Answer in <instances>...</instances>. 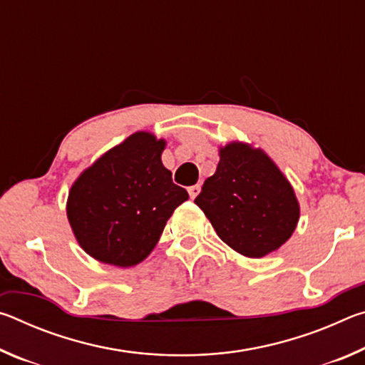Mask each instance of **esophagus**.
Returning <instances> with one entry per match:
<instances>
[{
    "instance_id": "1",
    "label": "esophagus",
    "mask_w": 365,
    "mask_h": 365,
    "mask_svg": "<svg viewBox=\"0 0 365 365\" xmlns=\"http://www.w3.org/2000/svg\"><path fill=\"white\" fill-rule=\"evenodd\" d=\"M200 191H201V185L200 183H196V185H193V187H190L188 188V193H190L191 200H195V197L197 196V193H200Z\"/></svg>"
}]
</instances>
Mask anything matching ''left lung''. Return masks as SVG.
Here are the masks:
<instances>
[{
	"instance_id": "obj_1",
	"label": "left lung",
	"mask_w": 365,
	"mask_h": 365,
	"mask_svg": "<svg viewBox=\"0 0 365 365\" xmlns=\"http://www.w3.org/2000/svg\"><path fill=\"white\" fill-rule=\"evenodd\" d=\"M196 206L222 242L248 257H262L292 237L299 206L292 185L261 150L230 143L220 150Z\"/></svg>"
}]
</instances>
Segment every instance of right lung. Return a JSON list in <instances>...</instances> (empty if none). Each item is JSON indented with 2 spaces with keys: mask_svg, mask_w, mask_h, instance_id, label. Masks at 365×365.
Returning a JSON list of instances; mask_svg holds the SVG:
<instances>
[{
  "mask_svg": "<svg viewBox=\"0 0 365 365\" xmlns=\"http://www.w3.org/2000/svg\"><path fill=\"white\" fill-rule=\"evenodd\" d=\"M164 140L133 133L72 185L67 219L80 246L104 264L130 267L159 242L172 212L188 200L163 165Z\"/></svg>",
  "mask_w": 365,
  "mask_h": 365,
  "instance_id": "add662e5",
  "label": "right lung"
}]
</instances>
